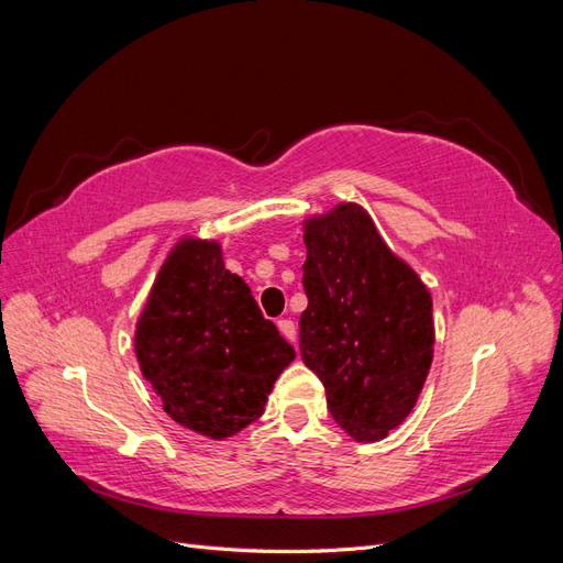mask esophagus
<instances>
[{
  "mask_svg": "<svg viewBox=\"0 0 563 563\" xmlns=\"http://www.w3.org/2000/svg\"><path fill=\"white\" fill-rule=\"evenodd\" d=\"M277 327H279V333L288 340V343H296V323L291 319H279Z\"/></svg>",
  "mask_w": 563,
  "mask_h": 563,
  "instance_id": "1",
  "label": "esophagus"
}]
</instances>
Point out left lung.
<instances>
[{"mask_svg":"<svg viewBox=\"0 0 563 563\" xmlns=\"http://www.w3.org/2000/svg\"><path fill=\"white\" fill-rule=\"evenodd\" d=\"M305 246L300 356L340 428L378 441L411 413L430 373L432 296L356 203L308 220Z\"/></svg>","mask_w":563,"mask_h":563,"instance_id":"left-lung-1","label":"left lung"}]
</instances>
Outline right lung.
<instances>
[{"label": "right lung", "instance_id": "obj_1", "mask_svg": "<svg viewBox=\"0 0 563 563\" xmlns=\"http://www.w3.org/2000/svg\"><path fill=\"white\" fill-rule=\"evenodd\" d=\"M135 356L164 411L211 439L263 416L294 347L263 317L216 242L183 240L168 253L135 327Z\"/></svg>", "mask_w": 563, "mask_h": 563}]
</instances>
